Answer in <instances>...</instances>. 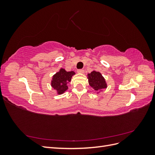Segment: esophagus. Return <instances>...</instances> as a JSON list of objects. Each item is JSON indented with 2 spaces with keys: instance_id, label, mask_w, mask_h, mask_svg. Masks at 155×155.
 Wrapping results in <instances>:
<instances>
[{
  "instance_id": "1",
  "label": "esophagus",
  "mask_w": 155,
  "mask_h": 155,
  "mask_svg": "<svg viewBox=\"0 0 155 155\" xmlns=\"http://www.w3.org/2000/svg\"><path fill=\"white\" fill-rule=\"evenodd\" d=\"M78 73H81V74H83L84 73V70L83 69H78Z\"/></svg>"
}]
</instances>
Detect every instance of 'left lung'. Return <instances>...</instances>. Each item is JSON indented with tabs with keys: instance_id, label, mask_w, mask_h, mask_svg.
<instances>
[{
	"instance_id": "8db88e82",
	"label": "left lung",
	"mask_w": 155,
	"mask_h": 155,
	"mask_svg": "<svg viewBox=\"0 0 155 155\" xmlns=\"http://www.w3.org/2000/svg\"><path fill=\"white\" fill-rule=\"evenodd\" d=\"M88 79L89 85L96 91H101L107 88L105 79L99 72L93 71L88 74Z\"/></svg>"
}]
</instances>
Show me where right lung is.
<instances>
[{
    "instance_id": "right-lung-1",
    "label": "right lung",
    "mask_w": 155,
    "mask_h": 155,
    "mask_svg": "<svg viewBox=\"0 0 155 155\" xmlns=\"http://www.w3.org/2000/svg\"><path fill=\"white\" fill-rule=\"evenodd\" d=\"M74 74L75 72L73 71L67 72L61 68L59 72L56 73L53 76L51 86L58 91L59 94H63L68 88L67 84L71 80L72 76Z\"/></svg>"
}]
</instances>
